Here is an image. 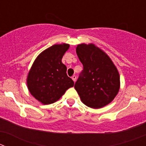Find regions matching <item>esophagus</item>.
Returning a JSON list of instances; mask_svg holds the SVG:
<instances>
[{"mask_svg": "<svg viewBox=\"0 0 146 146\" xmlns=\"http://www.w3.org/2000/svg\"><path fill=\"white\" fill-rule=\"evenodd\" d=\"M72 79L73 80H74V82H75L76 81V80H77V77H76L75 75H73L72 77Z\"/></svg>", "mask_w": 146, "mask_h": 146, "instance_id": "34e87169", "label": "esophagus"}]
</instances>
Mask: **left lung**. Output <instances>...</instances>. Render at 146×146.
Here are the masks:
<instances>
[{
	"label": "left lung",
	"mask_w": 146,
	"mask_h": 146,
	"mask_svg": "<svg viewBox=\"0 0 146 146\" xmlns=\"http://www.w3.org/2000/svg\"><path fill=\"white\" fill-rule=\"evenodd\" d=\"M83 71L74 88L83 104L99 109L111 102L120 89L118 69L108 54L94 44H80L76 49Z\"/></svg>",
	"instance_id": "1"
}]
</instances>
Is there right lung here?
<instances>
[{
  "label": "right lung",
  "instance_id": "add662e5",
  "mask_svg": "<svg viewBox=\"0 0 146 146\" xmlns=\"http://www.w3.org/2000/svg\"><path fill=\"white\" fill-rule=\"evenodd\" d=\"M69 44H56L42 51L35 59L28 72L26 82L28 91L43 104H50L60 99L74 81L66 74L62 58L69 50Z\"/></svg>",
  "mask_w": 146,
  "mask_h": 146
}]
</instances>
